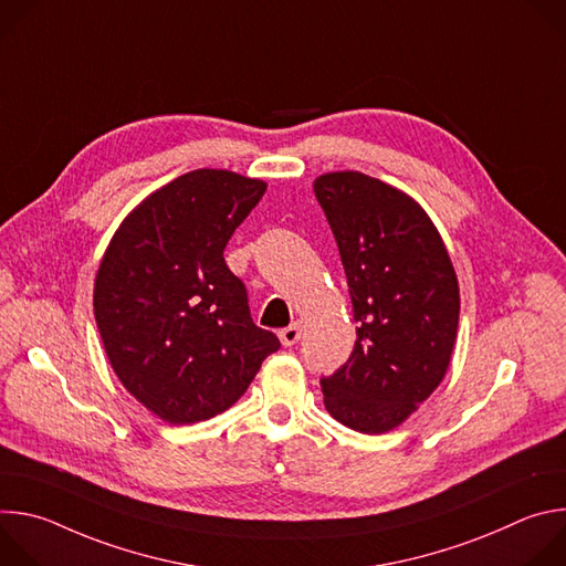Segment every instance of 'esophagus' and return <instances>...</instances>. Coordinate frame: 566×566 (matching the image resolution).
I'll return each mask as SVG.
<instances>
[{
  "instance_id": "obj_1",
  "label": "esophagus",
  "mask_w": 566,
  "mask_h": 566,
  "mask_svg": "<svg viewBox=\"0 0 566 566\" xmlns=\"http://www.w3.org/2000/svg\"><path fill=\"white\" fill-rule=\"evenodd\" d=\"M300 336H302V322H300V319L293 322L291 327H286V329L280 332V340H282L284 347H293V345L300 340Z\"/></svg>"
}]
</instances>
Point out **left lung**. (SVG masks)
<instances>
[{
	"label": "left lung",
	"instance_id": "8db88e82",
	"mask_svg": "<svg viewBox=\"0 0 566 566\" xmlns=\"http://www.w3.org/2000/svg\"><path fill=\"white\" fill-rule=\"evenodd\" d=\"M354 306L349 360L322 378L327 412L382 434L406 421L443 380L459 327V284L443 239L406 192L363 172L313 181Z\"/></svg>",
	"mask_w": 566,
	"mask_h": 566
}]
</instances>
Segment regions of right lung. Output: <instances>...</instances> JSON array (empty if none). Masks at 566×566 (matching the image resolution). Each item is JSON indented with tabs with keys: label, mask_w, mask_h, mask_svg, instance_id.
<instances>
[{
	"label": "right lung",
	"mask_w": 566,
	"mask_h": 566,
	"mask_svg": "<svg viewBox=\"0 0 566 566\" xmlns=\"http://www.w3.org/2000/svg\"><path fill=\"white\" fill-rule=\"evenodd\" d=\"M266 192L228 170H192L118 226L94 284L96 325L125 389L172 426L212 419L280 349L260 329L223 249Z\"/></svg>",
	"instance_id": "1"
}]
</instances>
